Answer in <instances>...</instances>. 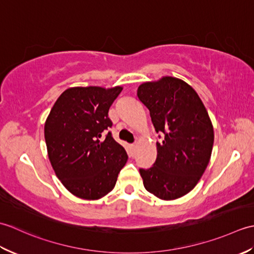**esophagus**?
I'll use <instances>...</instances> for the list:
<instances>
[{"label":"esophagus","mask_w":254,"mask_h":254,"mask_svg":"<svg viewBox=\"0 0 254 254\" xmlns=\"http://www.w3.org/2000/svg\"><path fill=\"white\" fill-rule=\"evenodd\" d=\"M135 147H136V143H134V144L131 145V148H132V152H133V153L135 152Z\"/></svg>","instance_id":"1"}]
</instances>
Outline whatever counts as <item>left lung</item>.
I'll use <instances>...</instances> for the list:
<instances>
[{
	"mask_svg": "<svg viewBox=\"0 0 254 254\" xmlns=\"http://www.w3.org/2000/svg\"><path fill=\"white\" fill-rule=\"evenodd\" d=\"M137 97L149 110L157 142V158L139 169L146 190L161 199H176L196 186L209 163L214 130L196 91L182 79L165 76L139 85ZM160 137V135H159Z\"/></svg>",
	"mask_w": 254,
	"mask_h": 254,
	"instance_id": "left-lung-1",
	"label": "left lung"
}]
</instances>
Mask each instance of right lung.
I'll list each match as a JSON object with an SVG mask.
<instances>
[{
  "label": "right lung",
  "instance_id": "add662e5",
  "mask_svg": "<svg viewBox=\"0 0 254 254\" xmlns=\"http://www.w3.org/2000/svg\"><path fill=\"white\" fill-rule=\"evenodd\" d=\"M121 86L72 87L56 101L45 124V139L52 168L75 196L98 199L116 186L127 154L113 139L108 117Z\"/></svg>",
  "mask_w": 254,
  "mask_h": 254
}]
</instances>
